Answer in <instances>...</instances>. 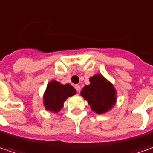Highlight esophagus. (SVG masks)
I'll return each instance as SVG.
<instances>
[{"mask_svg": "<svg viewBox=\"0 0 153 153\" xmlns=\"http://www.w3.org/2000/svg\"><path fill=\"white\" fill-rule=\"evenodd\" d=\"M74 88H75V90H76L78 92H79V90H80V85H74Z\"/></svg>", "mask_w": 153, "mask_h": 153, "instance_id": "obj_1", "label": "esophagus"}]
</instances>
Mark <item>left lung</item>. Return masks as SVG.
<instances>
[{
  "instance_id": "8db88e82",
  "label": "left lung",
  "mask_w": 153,
  "mask_h": 153,
  "mask_svg": "<svg viewBox=\"0 0 153 153\" xmlns=\"http://www.w3.org/2000/svg\"><path fill=\"white\" fill-rule=\"evenodd\" d=\"M90 82V85L83 88L81 95L95 113L103 114L110 111L116 101V91L113 85L101 74L91 77Z\"/></svg>"
}]
</instances>
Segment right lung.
Masks as SVG:
<instances>
[{
	"mask_svg": "<svg viewBox=\"0 0 153 153\" xmlns=\"http://www.w3.org/2000/svg\"><path fill=\"white\" fill-rule=\"evenodd\" d=\"M76 94V90L69 84L62 85L56 80L51 81L43 94V105L47 111L58 113L68 97Z\"/></svg>",
	"mask_w": 153,
	"mask_h": 153,
	"instance_id": "obj_1",
	"label": "right lung"
}]
</instances>
